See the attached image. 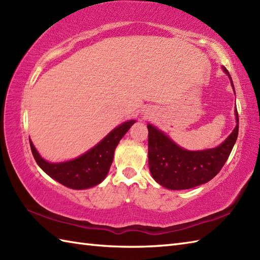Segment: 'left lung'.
<instances>
[{"label": "left lung", "mask_w": 260, "mask_h": 260, "mask_svg": "<svg viewBox=\"0 0 260 260\" xmlns=\"http://www.w3.org/2000/svg\"><path fill=\"white\" fill-rule=\"evenodd\" d=\"M229 77L235 91L233 79ZM236 95V92H235ZM236 127L219 146L201 151H189L179 146L170 137L152 124L148 128V167L153 179L170 190H186L212 180L230 155L238 137V112L235 108Z\"/></svg>", "instance_id": "obj_1"}]
</instances>
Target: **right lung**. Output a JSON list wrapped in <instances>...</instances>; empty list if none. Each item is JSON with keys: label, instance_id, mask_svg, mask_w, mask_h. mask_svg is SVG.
<instances>
[{"label": "right lung", "instance_id": "1", "mask_svg": "<svg viewBox=\"0 0 260 260\" xmlns=\"http://www.w3.org/2000/svg\"><path fill=\"white\" fill-rule=\"evenodd\" d=\"M134 123L135 120L133 119L124 121L115 127L89 151L70 161L59 163L46 161L30 140L31 151L39 167L53 180L70 189H89L102 183L106 178L113 163L115 148Z\"/></svg>", "mask_w": 260, "mask_h": 260}]
</instances>
